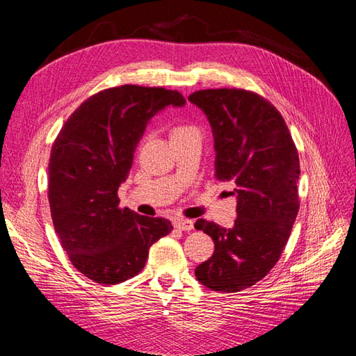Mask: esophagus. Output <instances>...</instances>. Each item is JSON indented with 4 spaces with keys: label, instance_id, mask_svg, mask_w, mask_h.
Here are the masks:
<instances>
[{
    "label": "esophagus",
    "instance_id": "obj_1",
    "mask_svg": "<svg viewBox=\"0 0 356 356\" xmlns=\"http://www.w3.org/2000/svg\"><path fill=\"white\" fill-rule=\"evenodd\" d=\"M174 226L180 231H191L194 229V222L188 220V218H177V220L174 222Z\"/></svg>",
    "mask_w": 356,
    "mask_h": 356
}]
</instances>
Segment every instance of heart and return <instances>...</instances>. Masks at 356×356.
Wrapping results in <instances>:
<instances>
[{
  "label": "heart",
  "instance_id": "1",
  "mask_svg": "<svg viewBox=\"0 0 356 356\" xmlns=\"http://www.w3.org/2000/svg\"><path fill=\"white\" fill-rule=\"evenodd\" d=\"M188 130H191V128H188V127H177V128H174V131H172V134H177V133H184V131H188Z\"/></svg>",
  "mask_w": 356,
  "mask_h": 356
}]
</instances>
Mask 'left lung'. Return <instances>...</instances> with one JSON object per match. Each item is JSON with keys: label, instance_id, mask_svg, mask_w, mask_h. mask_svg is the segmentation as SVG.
Wrapping results in <instances>:
<instances>
[{"label": "left lung", "instance_id": "1", "mask_svg": "<svg viewBox=\"0 0 356 356\" xmlns=\"http://www.w3.org/2000/svg\"><path fill=\"white\" fill-rule=\"evenodd\" d=\"M188 101L213 130L216 176L234 185L237 218L223 228L200 218L195 228L214 241V254L195 268L211 291L240 292L275 266L298 214L300 159L278 110L238 88L200 90Z\"/></svg>", "mask_w": 356, "mask_h": 356}]
</instances>
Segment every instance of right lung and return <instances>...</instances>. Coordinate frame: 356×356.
Wrapping results in <instances>:
<instances>
[{
	"instance_id": "1",
	"label": "right lung",
	"mask_w": 356,
	"mask_h": 356,
	"mask_svg": "<svg viewBox=\"0 0 356 356\" xmlns=\"http://www.w3.org/2000/svg\"><path fill=\"white\" fill-rule=\"evenodd\" d=\"M185 104L176 90H104L79 105L53 143L51 220L73 266L95 283L118 284L138 275L151 245L171 232V222L162 217L120 209L118 190L149 120L166 107Z\"/></svg>"
}]
</instances>
